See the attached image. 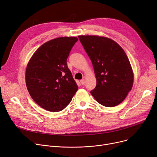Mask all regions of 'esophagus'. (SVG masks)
I'll list each match as a JSON object with an SVG mask.
<instances>
[{"mask_svg":"<svg viewBox=\"0 0 157 157\" xmlns=\"http://www.w3.org/2000/svg\"><path fill=\"white\" fill-rule=\"evenodd\" d=\"M80 83H81V84L82 85H85V80L84 79L80 80Z\"/></svg>","mask_w":157,"mask_h":157,"instance_id":"obj_1","label":"esophagus"}]
</instances>
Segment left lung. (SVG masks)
I'll return each mask as SVG.
<instances>
[{
    "instance_id": "obj_1",
    "label": "left lung",
    "mask_w": 157,
    "mask_h": 157,
    "mask_svg": "<svg viewBox=\"0 0 157 157\" xmlns=\"http://www.w3.org/2000/svg\"><path fill=\"white\" fill-rule=\"evenodd\" d=\"M79 39L92 61L97 79L90 93L105 107L124 101L133 86L134 74L128 57L114 40L97 36H79Z\"/></svg>"
}]
</instances>
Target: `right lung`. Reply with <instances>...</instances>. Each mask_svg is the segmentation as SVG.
I'll list each match as a JSON object with an SVG mask.
<instances>
[{
	"label": "right lung",
	"mask_w": 157,
	"mask_h": 157,
	"mask_svg": "<svg viewBox=\"0 0 157 157\" xmlns=\"http://www.w3.org/2000/svg\"><path fill=\"white\" fill-rule=\"evenodd\" d=\"M78 39L59 37L48 41L34 53L27 66L26 85L39 106L51 111L63 110L78 89L67 59Z\"/></svg>",
	"instance_id": "obj_1"
}]
</instances>
